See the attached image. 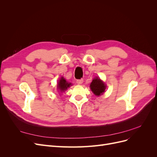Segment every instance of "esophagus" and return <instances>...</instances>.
<instances>
[{
	"label": "esophagus",
	"instance_id": "esophagus-1",
	"mask_svg": "<svg viewBox=\"0 0 157 157\" xmlns=\"http://www.w3.org/2000/svg\"><path fill=\"white\" fill-rule=\"evenodd\" d=\"M83 79H79V80H77V83L78 84H82L83 83Z\"/></svg>",
	"mask_w": 157,
	"mask_h": 157
}]
</instances>
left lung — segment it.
<instances>
[{"label": "left lung", "instance_id": "left-lung-1", "mask_svg": "<svg viewBox=\"0 0 157 157\" xmlns=\"http://www.w3.org/2000/svg\"><path fill=\"white\" fill-rule=\"evenodd\" d=\"M90 89L92 91V92L97 96H101V94L105 92V90L106 89V85L105 82L98 78L96 77L93 79L91 84H90Z\"/></svg>", "mask_w": 157, "mask_h": 157}]
</instances>
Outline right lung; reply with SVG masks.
<instances>
[{
	"instance_id": "obj_1",
	"label": "right lung",
	"mask_w": 157,
	"mask_h": 157,
	"mask_svg": "<svg viewBox=\"0 0 157 157\" xmlns=\"http://www.w3.org/2000/svg\"><path fill=\"white\" fill-rule=\"evenodd\" d=\"M71 85H72V84L67 82V80L62 77L58 81V86L57 87H58V90L59 91H60V92H65L66 90L70 87V86H71Z\"/></svg>"
}]
</instances>
